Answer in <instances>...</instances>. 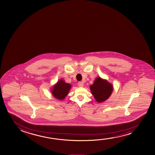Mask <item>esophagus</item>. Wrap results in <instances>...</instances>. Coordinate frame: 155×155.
<instances>
[{"label":"esophagus","mask_w":155,"mask_h":155,"mask_svg":"<svg viewBox=\"0 0 155 155\" xmlns=\"http://www.w3.org/2000/svg\"><path fill=\"white\" fill-rule=\"evenodd\" d=\"M78 85L79 87H83L84 86V84L82 82H78Z\"/></svg>","instance_id":"34e87169"}]
</instances>
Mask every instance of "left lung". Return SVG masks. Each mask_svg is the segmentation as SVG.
Returning a JSON list of instances; mask_svg holds the SVG:
<instances>
[{"mask_svg":"<svg viewBox=\"0 0 155 155\" xmlns=\"http://www.w3.org/2000/svg\"><path fill=\"white\" fill-rule=\"evenodd\" d=\"M90 89L96 101L98 103L104 102L110 96L113 90L112 85L101 77L96 79Z\"/></svg>","mask_w":155,"mask_h":155,"instance_id":"left-lung-1","label":"left lung"}]
</instances>
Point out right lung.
Listing matches in <instances>:
<instances>
[{
    "instance_id": "obj_1",
    "label": "right lung",
    "mask_w": 155,
    "mask_h": 155,
    "mask_svg": "<svg viewBox=\"0 0 155 155\" xmlns=\"http://www.w3.org/2000/svg\"><path fill=\"white\" fill-rule=\"evenodd\" d=\"M71 85L60 79L51 89L52 95L58 100H63L67 95Z\"/></svg>"
}]
</instances>
